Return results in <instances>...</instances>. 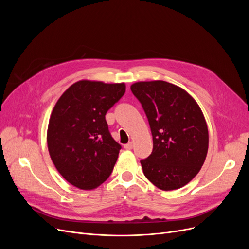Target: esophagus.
Instances as JSON below:
<instances>
[{
	"label": "esophagus",
	"instance_id": "1",
	"mask_svg": "<svg viewBox=\"0 0 249 249\" xmlns=\"http://www.w3.org/2000/svg\"><path fill=\"white\" fill-rule=\"evenodd\" d=\"M132 147H133V143H132V142H128L127 144L124 145V148H125V149H128V150L132 149Z\"/></svg>",
	"mask_w": 249,
	"mask_h": 249
}]
</instances>
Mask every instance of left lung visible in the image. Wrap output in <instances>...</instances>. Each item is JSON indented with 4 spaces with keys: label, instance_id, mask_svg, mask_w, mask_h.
I'll list each match as a JSON object with an SVG mask.
<instances>
[{
    "label": "left lung",
    "instance_id": "1",
    "mask_svg": "<svg viewBox=\"0 0 249 249\" xmlns=\"http://www.w3.org/2000/svg\"><path fill=\"white\" fill-rule=\"evenodd\" d=\"M151 129L153 149L140 160L143 174L162 191L186 186L200 172L209 146L208 127L199 105L181 88L164 81L131 86Z\"/></svg>",
    "mask_w": 249,
    "mask_h": 249
}]
</instances>
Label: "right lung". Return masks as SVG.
I'll return each mask as SVG.
<instances>
[{"label":"right lung","instance_id":"right-lung-1","mask_svg":"<svg viewBox=\"0 0 249 249\" xmlns=\"http://www.w3.org/2000/svg\"><path fill=\"white\" fill-rule=\"evenodd\" d=\"M125 89L124 83L85 80L71 85L56 102L47 146L58 173L72 186L93 190L110 177L121 145L111 136L105 115Z\"/></svg>","mask_w":249,"mask_h":249}]
</instances>
